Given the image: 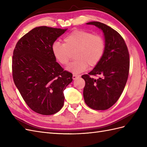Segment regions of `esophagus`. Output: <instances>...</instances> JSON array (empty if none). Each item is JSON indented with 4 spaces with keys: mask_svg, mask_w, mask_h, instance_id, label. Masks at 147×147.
Segmentation results:
<instances>
[{
    "mask_svg": "<svg viewBox=\"0 0 147 147\" xmlns=\"http://www.w3.org/2000/svg\"><path fill=\"white\" fill-rule=\"evenodd\" d=\"M79 77H80V76H79V75H77L74 74V75H72V79H73V80H76L77 78H79Z\"/></svg>",
    "mask_w": 147,
    "mask_h": 147,
    "instance_id": "1",
    "label": "esophagus"
}]
</instances>
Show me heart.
I'll use <instances>...</instances> for the list:
<instances>
[{
  "mask_svg": "<svg viewBox=\"0 0 147 147\" xmlns=\"http://www.w3.org/2000/svg\"><path fill=\"white\" fill-rule=\"evenodd\" d=\"M51 51L57 61L61 65L67 64L71 53L75 51L74 59L66 69L74 74L85 71L88 65L94 67L98 64L104 55L105 42L98 35L84 30H75L67 35L64 43L55 42L53 43Z\"/></svg>",
  "mask_w": 147,
  "mask_h": 147,
  "instance_id": "heart-1",
  "label": "heart"
}]
</instances>
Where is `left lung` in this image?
Returning <instances> with one entry per match:
<instances>
[{"label":"left lung","mask_w":147,"mask_h":147,"mask_svg":"<svg viewBox=\"0 0 147 147\" xmlns=\"http://www.w3.org/2000/svg\"><path fill=\"white\" fill-rule=\"evenodd\" d=\"M100 29L105 38V51L101 60L88 74L82 76L85 81L84 102L90 108L104 110L116 103L121 95L129 70V55L126 43L117 31L104 23L89 22ZM101 76L96 80L90 75Z\"/></svg>","instance_id":"8db88e82"}]
</instances>
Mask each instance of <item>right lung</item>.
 Returning <instances> with one entry per match:
<instances>
[{"label": "right lung", "mask_w": 147, "mask_h": 147, "mask_svg": "<svg viewBox=\"0 0 147 147\" xmlns=\"http://www.w3.org/2000/svg\"><path fill=\"white\" fill-rule=\"evenodd\" d=\"M67 30L35 28L19 40L13 51V81L26 103L37 113L59 112L64 91L72 82V74L64 70L51 51L53 43Z\"/></svg>", "instance_id": "add662e5"}]
</instances>
